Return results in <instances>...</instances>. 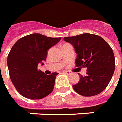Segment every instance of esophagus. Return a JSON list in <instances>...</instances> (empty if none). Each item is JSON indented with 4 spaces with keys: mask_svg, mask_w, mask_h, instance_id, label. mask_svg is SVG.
I'll use <instances>...</instances> for the list:
<instances>
[{
    "mask_svg": "<svg viewBox=\"0 0 122 122\" xmlns=\"http://www.w3.org/2000/svg\"><path fill=\"white\" fill-rule=\"evenodd\" d=\"M64 73H66V74H67V75H68L72 74V73H71V71H64Z\"/></svg>",
    "mask_w": 122,
    "mask_h": 122,
    "instance_id": "obj_1",
    "label": "esophagus"
}]
</instances>
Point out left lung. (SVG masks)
Here are the masks:
<instances>
[{
    "label": "left lung",
    "mask_w": 122,
    "mask_h": 122,
    "mask_svg": "<svg viewBox=\"0 0 122 122\" xmlns=\"http://www.w3.org/2000/svg\"><path fill=\"white\" fill-rule=\"evenodd\" d=\"M77 54V66L87 67L86 76L73 85L74 90L84 96L100 94L109 83L115 71V57L109 45L100 36L90 33L64 37Z\"/></svg>",
    "instance_id": "8db88e82"
}]
</instances>
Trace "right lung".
I'll use <instances>...</instances> for the list:
<instances>
[{"label":"right lung","mask_w":122,"mask_h":122,"mask_svg":"<svg viewBox=\"0 0 122 122\" xmlns=\"http://www.w3.org/2000/svg\"><path fill=\"white\" fill-rule=\"evenodd\" d=\"M61 38H51L35 33L20 39L7 57V66L13 84L21 96L36 100L51 94L58 73L46 75L37 69L43 65L47 50Z\"/></svg>","instance_id":"obj_1"}]
</instances>
